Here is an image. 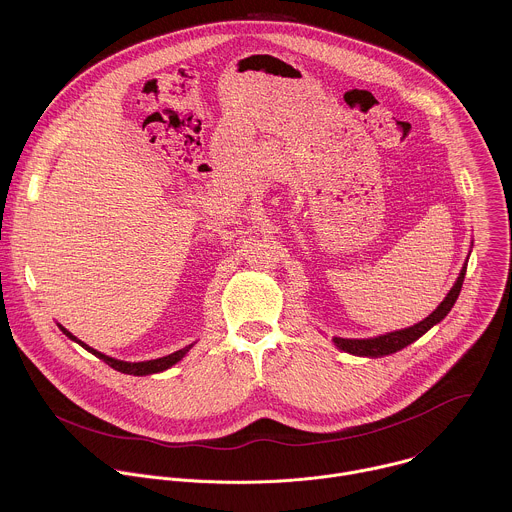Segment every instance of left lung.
Listing matches in <instances>:
<instances>
[{"label":"left lung","instance_id":"left-lung-1","mask_svg":"<svg viewBox=\"0 0 512 512\" xmlns=\"http://www.w3.org/2000/svg\"><path fill=\"white\" fill-rule=\"evenodd\" d=\"M465 272H467V262H465V266H463L455 286L447 293V297L439 303L438 309L430 317H426L424 321H420V323H416V325H412L408 329L386 333V335H380V337H374V339H341V337H335L333 339L335 345L341 351H347L351 355H361V357H384V355H390V353H396V351L408 347L410 343L420 339L428 329H432L436 323H439L451 311L455 299L459 297V292H461Z\"/></svg>","mask_w":512,"mask_h":512}]
</instances>
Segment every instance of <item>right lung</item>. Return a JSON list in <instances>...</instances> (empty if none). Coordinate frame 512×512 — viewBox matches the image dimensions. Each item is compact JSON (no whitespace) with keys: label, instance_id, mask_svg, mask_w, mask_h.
<instances>
[{"label":"right lung","instance_id":"obj_1","mask_svg":"<svg viewBox=\"0 0 512 512\" xmlns=\"http://www.w3.org/2000/svg\"><path fill=\"white\" fill-rule=\"evenodd\" d=\"M61 331H63V333H65L69 339L76 341L80 347H84L86 351H90L94 357H98V359H100V361H104L106 365L112 366L114 370H120V372H124V374H134V376H142V374H153V372H161V370H165V368H169V366L175 365L177 361H181V359L185 357V353L191 349V345H189V347H185V349H181V351H175V353H171V355H167V357H161V359L144 361V363H124V361H116V359H112V357H106V355H102V353H98V351L90 349L86 343L78 341V339L74 337L73 333H69L65 327H61Z\"/></svg>","mask_w":512,"mask_h":512}]
</instances>
